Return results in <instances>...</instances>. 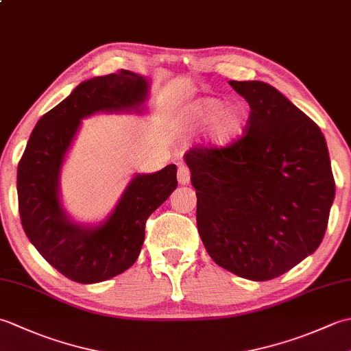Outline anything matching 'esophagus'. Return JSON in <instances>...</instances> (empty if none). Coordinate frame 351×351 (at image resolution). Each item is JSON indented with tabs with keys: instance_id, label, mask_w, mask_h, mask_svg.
Masks as SVG:
<instances>
[{
	"instance_id": "esophagus-1",
	"label": "esophagus",
	"mask_w": 351,
	"mask_h": 351,
	"mask_svg": "<svg viewBox=\"0 0 351 351\" xmlns=\"http://www.w3.org/2000/svg\"><path fill=\"white\" fill-rule=\"evenodd\" d=\"M190 169L185 166V164H180V167H178V181H180V184L185 185L190 182Z\"/></svg>"
}]
</instances>
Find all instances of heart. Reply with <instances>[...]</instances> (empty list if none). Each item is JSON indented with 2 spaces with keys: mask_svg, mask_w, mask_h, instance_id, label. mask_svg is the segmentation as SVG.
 Returning <instances> with one entry per match:
<instances>
[{
  "mask_svg": "<svg viewBox=\"0 0 351 351\" xmlns=\"http://www.w3.org/2000/svg\"><path fill=\"white\" fill-rule=\"evenodd\" d=\"M247 111L240 102L226 107V102L219 98H199L190 102L181 111V123L191 130H202L213 125V138L217 143H229L241 134Z\"/></svg>",
  "mask_w": 351,
  "mask_h": 351,
  "instance_id": "b5f03b06",
  "label": "heart"
}]
</instances>
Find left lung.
I'll return each mask as SVG.
<instances>
[{
	"mask_svg": "<svg viewBox=\"0 0 351 351\" xmlns=\"http://www.w3.org/2000/svg\"><path fill=\"white\" fill-rule=\"evenodd\" d=\"M249 102L240 138L185 154L199 235L215 264L270 280L314 253L329 221L335 180L322 130L263 81H229Z\"/></svg>",
	"mask_w": 351,
	"mask_h": 351,
	"instance_id": "8db88e82",
	"label": "left lung"
}]
</instances>
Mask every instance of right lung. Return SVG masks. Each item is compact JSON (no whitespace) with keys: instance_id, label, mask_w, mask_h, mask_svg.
Here are the masks:
<instances>
[{"instance_id":"obj_1","label":"right lung","mask_w":351,"mask_h":351,"mask_svg":"<svg viewBox=\"0 0 351 351\" xmlns=\"http://www.w3.org/2000/svg\"><path fill=\"white\" fill-rule=\"evenodd\" d=\"M146 93V80L123 69L84 81L39 119L21 156L16 187L22 228L37 252L73 282L96 283L128 270L143 245L149 215L178 185L175 164L137 175L113 214L96 228L72 223L58 202V173L81 119L138 107Z\"/></svg>"}]
</instances>
